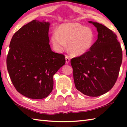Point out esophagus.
Wrapping results in <instances>:
<instances>
[{
	"label": "esophagus",
	"instance_id": "1",
	"mask_svg": "<svg viewBox=\"0 0 127 127\" xmlns=\"http://www.w3.org/2000/svg\"><path fill=\"white\" fill-rule=\"evenodd\" d=\"M65 63H66V64H68L69 62V61H70V59L69 58V57H68L67 55L65 56Z\"/></svg>",
	"mask_w": 127,
	"mask_h": 127
}]
</instances>
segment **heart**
<instances>
[{"mask_svg": "<svg viewBox=\"0 0 127 127\" xmlns=\"http://www.w3.org/2000/svg\"><path fill=\"white\" fill-rule=\"evenodd\" d=\"M95 35L92 30L79 23H63L52 34L51 41L57 52L65 50L68 44L69 50L74 56L86 54L93 46Z\"/></svg>", "mask_w": 127, "mask_h": 127, "instance_id": "1", "label": "heart"}]
</instances>
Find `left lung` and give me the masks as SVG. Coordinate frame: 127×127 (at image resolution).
I'll list each match as a JSON object with an SVG mask.
<instances>
[{
	"label": "left lung",
	"mask_w": 127,
	"mask_h": 127,
	"mask_svg": "<svg viewBox=\"0 0 127 127\" xmlns=\"http://www.w3.org/2000/svg\"><path fill=\"white\" fill-rule=\"evenodd\" d=\"M89 22L97 29V39L89 52L72 59L70 63L76 89L85 95L97 97L115 85L122 62V50L113 31L100 23Z\"/></svg>",
	"instance_id": "left-lung-1"
}]
</instances>
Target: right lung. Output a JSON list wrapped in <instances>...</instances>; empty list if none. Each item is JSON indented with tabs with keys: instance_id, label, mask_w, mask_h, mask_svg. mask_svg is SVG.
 Returning <instances> with one entry per match:
<instances>
[{
	"instance_id": "obj_1",
	"label": "right lung",
	"mask_w": 127,
	"mask_h": 127,
	"mask_svg": "<svg viewBox=\"0 0 127 127\" xmlns=\"http://www.w3.org/2000/svg\"><path fill=\"white\" fill-rule=\"evenodd\" d=\"M50 23L36 20L23 26L10 41L7 66L19 93L32 99L46 97L53 89V76L65 63L63 54L49 45Z\"/></svg>"
}]
</instances>
